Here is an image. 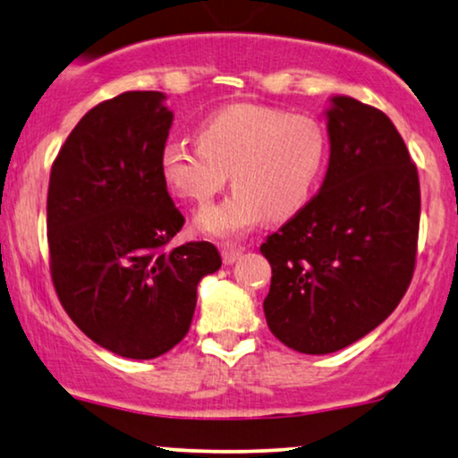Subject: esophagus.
Masks as SVG:
<instances>
[{
	"mask_svg": "<svg viewBox=\"0 0 458 458\" xmlns=\"http://www.w3.org/2000/svg\"><path fill=\"white\" fill-rule=\"evenodd\" d=\"M242 248H223V262L225 265H233V262H237L242 259Z\"/></svg>",
	"mask_w": 458,
	"mask_h": 458,
	"instance_id": "obj_1",
	"label": "esophagus"
}]
</instances>
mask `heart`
Masks as SVG:
<instances>
[{
    "instance_id": "obj_1",
    "label": "heart",
    "mask_w": 458,
    "mask_h": 458,
    "mask_svg": "<svg viewBox=\"0 0 458 458\" xmlns=\"http://www.w3.org/2000/svg\"><path fill=\"white\" fill-rule=\"evenodd\" d=\"M198 146L168 141L160 173L174 196L208 204L231 177L229 198L199 212L196 229L221 240L268 216L287 221L318 190L329 158L327 131L315 116L265 104H229L204 118Z\"/></svg>"
}]
</instances>
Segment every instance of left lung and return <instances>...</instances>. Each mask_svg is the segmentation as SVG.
I'll list each match as a JSON object with an SVG mask.
<instances>
[{
	"mask_svg": "<svg viewBox=\"0 0 458 458\" xmlns=\"http://www.w3.org/2000/svg\"><path fill=\"white\" fill-rule=\"evenodd\" d=\"M329 166L321 191L268 235V329L302 354H329L384 323L415 268L417 166L390 118L348 96L325 110Z\"/></svg>",
	"mask_w": 458,
	"mask_h": 458,
	"instance_id": "obj_1",
	"label": "left lung"
}]
</instances>
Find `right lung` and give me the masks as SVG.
I'll use <instances>...</instances> for the list:
<instances>
[{
	"label": "right lung",
	"mask_w": 458,
	"mask_h": 458,
	"mask_svg": "<svg viewBox=\"0 0 458 458\" xmlns=\"http://www.w3.org/2000/svg\"><path fill=\"white\" fill-rule=\"evenodd\" d=\"M160 91H127L81 118L49 174L52 279L83 334L124 359L149 360L190 331L198 284L218 250L168 252L185 218L160 173L173 112Z\"/></svg>",
	"instance_id": "obj_1"
}]
</instances>
